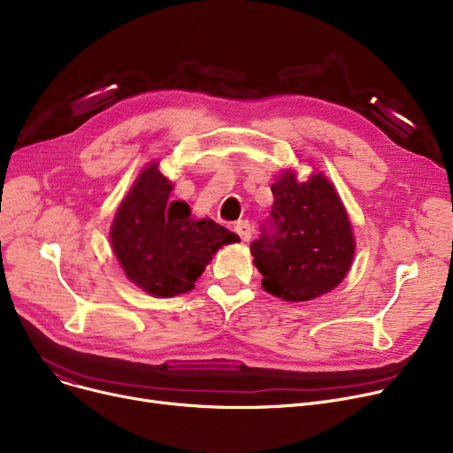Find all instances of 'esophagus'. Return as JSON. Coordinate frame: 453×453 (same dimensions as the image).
<instances>
[{
	"mask_svg": "<svg viewBox=\"0 0 453 453\" xmlns=\"http://www.w3.org/2000/svg\"><path fill=\"white\" fill-rule=\"evenodd\" d=\"M234 231H236V234H239L244 242H250L251 234H253V229H251V224L248 220H239V222H236L234 224Z\"/></svg>",
	"mask_w": 453,
	"mask_h": 453,
	"instance_id": "obj_1",
	"label": "esophagus"
}]
</instances>
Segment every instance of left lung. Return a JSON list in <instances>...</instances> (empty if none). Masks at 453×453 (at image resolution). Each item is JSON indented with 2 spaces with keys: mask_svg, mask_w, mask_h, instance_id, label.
Segmentation results:
<instances>
[{
  "mask_svg": "<svg viewBox=\"0 0 453 453\" xmlns=\"http://www.w3.org/2000/svg\"><path fill=\"white\" fill-rule=\"evenodd\" d=\"M272 193L270 219L251 242L263 288L290 303L336 288L352 265L354 236L334 185L319 173L299 183L284 171Z\"/></svg>",
  "mask_w": 453,
  "mask_h": 453,
  "instance_id": "obj_1",
  "label": "left lung"
}]
</instances>
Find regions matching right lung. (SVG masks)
Returning a JSON list of instances; mask_svg holds the SVG:
<instances>
[{
    "label": "right lung",
    "instance_id": "obj_1",
    "mask_svg": "<svg viewBox=\"0 0 453 453\" xmlns=\"http://www.w3.org/2000/svg\"><path fill=\"white\" fill-rule=\"evenodd\" d=\"M171 190L157 163H150L119 205L110 229L127 277L156 297L190 292L214 253L241 242L239 234L211 219H190V207L173 202Z\"/></svg>",
    "mask_w": 453,
    "mask_h": 453
}]
</instances>
